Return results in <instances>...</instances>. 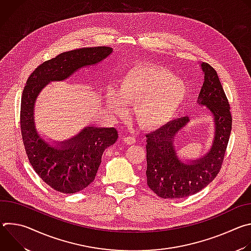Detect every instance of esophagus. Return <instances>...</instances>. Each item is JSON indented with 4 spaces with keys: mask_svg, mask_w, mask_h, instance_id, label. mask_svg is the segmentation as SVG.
<instances>
[{
    "mask_svg": "<svg viewBox=\"0 0 251 251\" xmlns=\"http://www.w3.org/2000/svg\"><path fill=\"white\" fill-rule=\"evenodd\" d=\"M124 142L126 143L127 145H133L134 143H136V139L134 137H125L124 138Z\"/></svg>",
    "mask_w": 251,
    "mask_h": 251,
    "instance_id": "1",
    "label": "esophagus"
}]
</instances>
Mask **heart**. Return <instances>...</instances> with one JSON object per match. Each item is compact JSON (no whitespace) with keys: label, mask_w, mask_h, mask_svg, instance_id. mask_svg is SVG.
<instances>
[{"label":"heart","mask_w":251,"mask_h":251,"mask_svg":"<svg viewBox=\"0 0 251 251\" xmlns=\"http://www.w3.org/2000/svg\"><path fill=\"white\" fill-rule=\"evenodd\" d=\"M184 84L164 68L136 66L120 78L118 87L107 93L106 103L115 114L123 112V105H133L134 116L145 129L167 124L186 99Z\"/></svg>","instance_id":"obj_1"}]
</instances>
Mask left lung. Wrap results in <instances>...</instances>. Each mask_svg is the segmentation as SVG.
Listing matches in <instances>:
<instances>
[{"mask_svg": "<svg viewBox=\"0 0 251 251\" xmlns=\"http://www.w3.org/2000/svg\"><path fill=\"white\" fill-rule=\"evenodd\" d=\"M204 79L198 103L206 106L213 117L214 136L210 150L201 158L184 163L176 156V134L190 122L185 116L147 134V184L160 198L178 199L204 189L219 174L231 131L229 104L217 71L201 62Z\"/></svg>", "mask_w": 251, "mask_h": 251, "instance_id": "8db88e82", "label": "left lung"}]
</instances>
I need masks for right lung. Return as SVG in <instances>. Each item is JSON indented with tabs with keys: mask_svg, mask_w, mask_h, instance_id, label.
Masks as SVG:
<instances>
[{
	"mask_svg": "<svg viewBox=\"0 0 251 251\" xmlns=\"http://www.w3.org/2000/svg\"><path fill=\"white\" fill-rule=\"evenodd\" d=\"M108 47L83 48L62 52L43 62L26 80L21 101V132L29 163L53 190L75 194L91 184L103 152L117 141L115 128L85 127L76 136L55 146L42 139L34 124V102L51 81H62L78 69L101 62L112 53Z\"/></svg>",
	"mask_w": 251,
	"mask_h": 251,
	"instance_id": "add662e5",
	"label": "right lung"
}]
</instances>
